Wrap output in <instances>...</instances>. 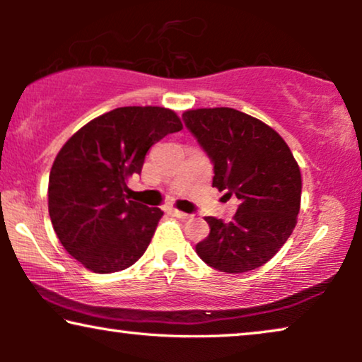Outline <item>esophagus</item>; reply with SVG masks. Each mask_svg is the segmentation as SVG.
<instances>
[{
  "label": "esophagus",
  "instance_id": "34e87169",
  "mask_svg": "<svg viewBox=\"0 0 362 362\" xmlns=\"http://www.w3.org/2000/svg\"><path fill=\"white\" fill-rule=\"evenodd\" d=\"M170 212L175 217H177V219H182V221H186V219H189V214H186V212H181V211H177V209H170Z\"/></svg>",
  "mask_w": 362,
  "mask_h": 362
}]
</instances>
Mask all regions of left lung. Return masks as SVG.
Wrapping results in <instances>:
<instances>
[{"instance_id":"left-lung-1","label":"left lung","mask_w":362,"mask_h":362,"mask_svg":"<svg viewBox=\"0 0 362 362\" xmlns=\"http://www.w3.org/2000/svg\"><path fill=\"white\" fill-rule=\"evenodd\" d=\"M214 165L212 186L239 199L230 222L206 217L209 235L196 254L212 269L244 274L267 264L296 226L301 175L290 148L274 128L234 108L182 113Z\"/></svg>"}]
</instances>
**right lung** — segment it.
<instances>
[{
  "label": "right lung",
  "instance_id": "1",
  "mask_svg": "<svg viewBox=\"0 0 362 362\" xmlns=\"http://www.w3.org/2000/svg\"><path fill=\"white\" fill-rule=\"evenodd\" d=\"M182 123L170 108L120 107L69 138L49 175V216L69 254L95 274L135 264L150 245L163 211L128 197L150 148Z\"/></svg>",
  "mask_w": 362,
  "mask_h": 362
}]
</instances>
